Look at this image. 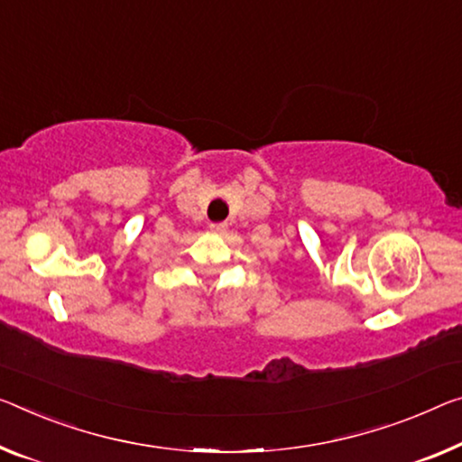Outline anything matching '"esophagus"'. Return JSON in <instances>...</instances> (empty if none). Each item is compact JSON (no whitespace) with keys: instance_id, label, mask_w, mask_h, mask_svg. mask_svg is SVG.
<instances>
[{"instance_id":"1","label":"esophagus","mask_w":462,"mask_h":462,"mask_svg":"<svg viewBox=\"0 0 462 462\" xmlns=\"http://www.w3.org/2000/svg\"><path fill=\"white\" fill-rule=\"evenodd\" d=\"M212 233H225L226 231V223H212L210 225Z\"/></svg>"}]
</instances>
